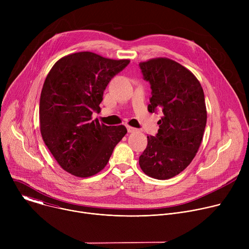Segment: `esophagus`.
<instances>
[{
  "label": "esophagus",
  "mask_w": 249,
  "mask_h": 249,
  "mask_svg": "<svg viewBox=\"0 0 249 249\" xmlns=\"http://www.w3.org/2000/svg\"><path fill=\"white\" fill-rule=\"evenodd\" d=\"M126 127H127V130H128V132H129V133H132V132H135V131H137V129H136V128H134V127H131V126H129V125H127Z\"/></svg>",
  "instance_id": "obj_1"
}]
</instances>
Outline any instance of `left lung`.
<instances>
[{"label": "left lung", "instance_id": "1", "mask_svg": "<svg viewBox=\"0 0 249 249\" xmlns=\"http://www.w3.org/2000/svg\"><path fill=\"white\" fill-rule=\"evenodd\" d=\"M139 66L152 88L149 112L163 114L157 136L147 137L139 164L153 178L169 179L190 164L200 148L207 122L204 91L191 71L171 59L154 58Z\"/></svg>", "mask_w": 249, "mask_h": 249}]
</instances>
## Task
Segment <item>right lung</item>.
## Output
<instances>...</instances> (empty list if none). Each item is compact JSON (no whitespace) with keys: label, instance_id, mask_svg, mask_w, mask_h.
I'll use <instances>...</instances> for the list:
<instances>
[{"label":"right lung","instance_id":"obj_1","mask_svg":"<svg viewBox=\"0 0 249 249\" xmlns=\"http://www.w3.org/2000/svg\"><path fill=\"white\" fill-rule=\"evenodd\" d=\"M129 63L85 51L64 56L51 68L40 95V132L65 171L81 178L98 173L127 133L124 125L92 120V112L100 111L103 91Z\"/></svg>","mask_w":249,"mask_h":249}]
</instances>
